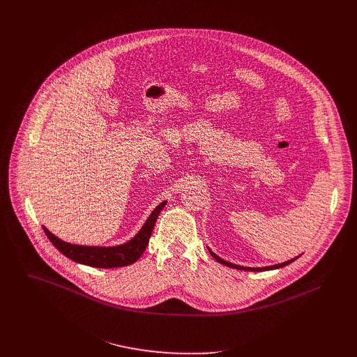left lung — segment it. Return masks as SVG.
Segmentation results:
<instances>
[{
  "instance_id": "1",
  "label": "left lung",
  "mask_w": 357,
  "mask_h": 357,
  "mask_svg": "<svg viewBox=\"0 0 357 357\" xmlns=\"http://www.w3.org/2000/svg\"><path fill=\"white\" fill-rule=\"evenodd\" d=\"M208 252H210V255H213V258H214V259H217L220 264H224V265L231 266V268H235V269H241V271H252V272H261V271H271V269L283 268V266H286V265L291 264V262L296 259V258H293V259H289V261H286V262L276 264V265H271V266H264V268H248V266H241V265H235V264H232V262H228V261H225V259L220 258L218 255H214L211 250H208Z\"/></svg>"
}]
</instances>
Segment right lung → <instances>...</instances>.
<instances>
[{
  "label": "right lung",
  "instance_id": "right-lung-1",
  "mask_svg": "<svg viewBox=\"0 0 357 357\" xmlns=\"http://www.w3.org/2000/svg\"><path fill=\"white\" fill-rule=\"evenodd\" d=\"M166 201L158 204L153 208V213L142 227V229L137 232V235L130 239L129 242L119 245V246H111V248H102V246H79V245H71L67 243L57 236H54L50 229L45 227L44 231L51 241L52 245L67 258L95 268H118V266H126L133 262H136L142 255L144 253L150 236L153 234L155 221L160 213V210L165 207Z\"/></svg>",
  "mask_w": 357,
  "mask_h": 357
}]
</instances>
